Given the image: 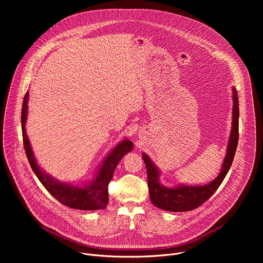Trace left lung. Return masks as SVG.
Instances as JSON below:
<instances>
[{
  "mask_svg": "<svg viewBox=\"0 0 263 263\" xmlns=\"http://www.w3.org/2000/svg\"><path fill=\"white\" fill-rule=\"evenodd\" d=\"M232 127L227 145V153L226 156H224L219 174L211 182L204 185L179 184L175 187L163 186L159 181V168L154 164L151 158L146 154L142 153V159L145 163L147 173V186L149 199H151L153 205L162 210L172 212L190 211L198 208L203 203H205L218 189L231 167L238 142L239 108L238 96L235 87L232 88Z\"/></svg>",
  "mask_w": 263,
  "mask_h": 263,
  "instance_id": "left-lung-1",
  "label": "left lung"
}]
</instances>
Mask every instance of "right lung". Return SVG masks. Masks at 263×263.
<instances>
[{"label": "right lung", "instance_id": "add662e5", "mask_svg": "<svg viewBox=\"0 0 263 263\" xmlns=\"http://www.w3.org/2000/svg\"><path fill=\"white\" fill-rule=\"evenodd\" d=\"M28 100L29 92L27 91L22 108V131L26 155L36 177L56 200L69 208L79 210H98L106 208L108 203V184L111 181L115 170L121 159L124 155L132 151V141L125 138L117 144L104 159L96 173L95 179L89 183L85 182L83 186H76L69 183L60 182L41 168L33 154L25 128L28 115Z\"/></svg>", "mask_w": 263, "mask_h": 263}]
</instances>
